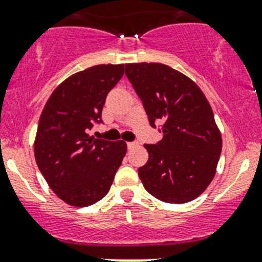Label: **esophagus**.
<instances>
[{"label":"esophagus","mask_w":262,"mask_h":262,"mask_svg":"<svg viewBox=\"0 0 262 262\" xmlns=\"http://www.w3.org/2000/svg\"><path fill=\"white\" fill-rule=\"evenodd\" d=\"M126 146H128V148L130 150V148L136 147V146H138V142H128L126 143Z\"/></svg>","instance_id":"34e87169"}]
</instances>
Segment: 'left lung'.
<instances>
[{"instance_id":"left-lung-1","label":"left lung","mask_w":262,"mask_h":262,"mask_svg":"<svg viewBox=\"0 0 262 262\" xmlns=\"http://www.w3.org/2000/svg\"><path fill=\"white\" fill-rule=\"evenodd\" d=\"M125 75L148 121H161L163 139L145 145L148 161L138 169L145 189L165 203L191 202L213 180L222 138L200 88L161 63H129Z\"/></svg>"}]
</instances>
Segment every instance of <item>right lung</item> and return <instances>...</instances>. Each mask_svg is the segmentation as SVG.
I'll use <instances>...</instances> for the list:
<instances>
[{"label":"right lung","mask_w":262,"mask_h":262,"mask_svg":"<svg viewBox=\"0 0 262 262\" xmlns=\"http://www.w3.org/2000/svg\"><path fill=\"white\" fill-rule=\"evenodd\" d=\"M124 75V64H98L66 79L46 102L38 120L35 158L58 198L88 207L110 191L126 154L123 141L89 136L102 123L110 90Z\"/></svg>","instance_id":"add662e5"}]
</instances>
